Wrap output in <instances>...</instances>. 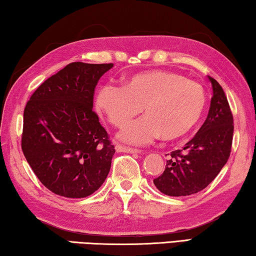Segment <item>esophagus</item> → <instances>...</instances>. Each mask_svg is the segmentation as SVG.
I'll return each instance as SVG.
<instances>
[{"label":"esophagus","instance_id":"obj_1","mask_svg":"<svg viewBox=\"0 0 256 256\" xmlns=\"http://www.w3.org/2000/svg\"><path fill=\"white\" fill-rule=\"evenodd\" d=\"M115 149L118 152H128V154H141V150L133 149V148H126V146H123L122 144H116Z\"/></svg>","mask_w":256,"mask_h":256}]
</instances>
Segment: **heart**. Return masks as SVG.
I'll use <instances>...</instances> for the list:
<instances>
[{"instance_id":"1","label":"heart","mask_w":256,"mask_h":256,"mask_svg":"<svg viewBox=\"0 0 256 256\" xmlns=\"http://www.w3.org/2000/svg\"><path fill=\"white\" fill-rule=\"evenodd\" d=\"M206 106L204 89L180 73L149 71L125 79L123 86L104 84L96 96L97 110L115 128H124L141 114L146 118L125 128L120 138L144 144L162 136L174 141L200 122Z\"/></svg>"}]
</instances>
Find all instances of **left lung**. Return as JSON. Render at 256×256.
<instances>
[{
	"instance_id": "8db88e82",
	"label": "left lung",
	"mask_w": 256,
	"mask_h": 256,
	"mask_svg": "<svg viewBox=\"0 0 256 256\" xmlns=\"http://www.w3.org/2000/svg\"><path fill=\"white\" fill-rule=\"evenodd\" d=\"M214 96L209 114L201 128L182 150L172 151L166 168L154 180L160 192L170 196H186L206 188L230 156L234 118L222 86L209 76Z\"/></svg>"
}]
</instances>
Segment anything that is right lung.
I'll return each instance as SVG.
<instances>
[{"label":"right lung","instance_id":"1","mask_svg":"<svg viewBox=\"0 0 256 256\" xmlns=\"http://www.w3.org/2000/svg\"><path fill=\"white\" fill-rule=\"evenodd\" d=\"M112 68L68 64L24 107L21 149L42 184L58 196H92L110 172L115 148L92 107L98 81Z\"/></svg>","mask_w":256,"mask_h":256}]
</instances>
